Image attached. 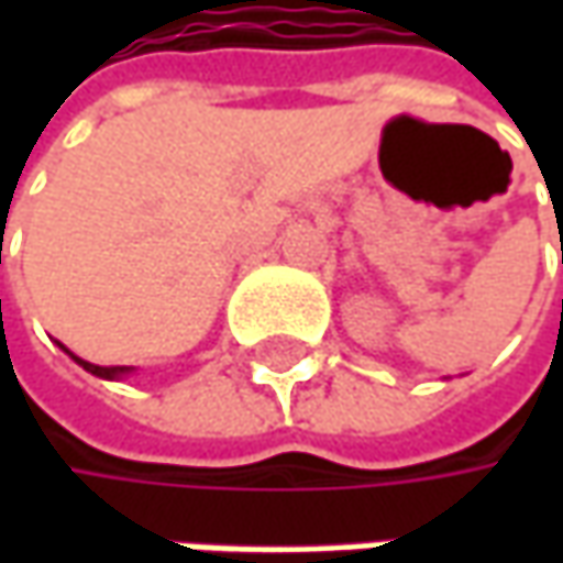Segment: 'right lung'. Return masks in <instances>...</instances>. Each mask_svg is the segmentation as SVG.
I'll return each mask as SVG.
<instances>
[{
  "instance_id": "1",
  "label": "right lung",
  "mask_w": 563,
  "mask_h": 563,
  "mask_svg": "<svg viewBox=\"0 0 563 563\" xmlns=\"http://www.w3.org/2000/svg\"><path fill=\"white\" fill-rule=\"evenodd\" d=\"M71 357H75V354H71ZM75 360L84 366V369H87V373H93V376L99 378H115V376H124V373H131V366H99V363H87V360H80V357Z\"/></svg>"
}]
</instances>
